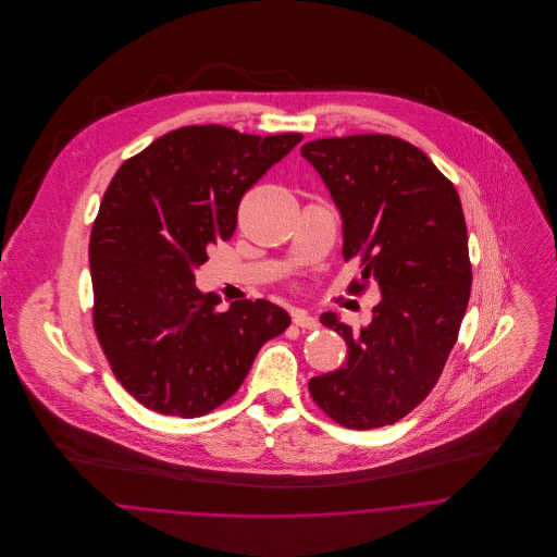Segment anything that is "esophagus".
<instances>
[{
	"mask_svg": "<svg viewBox=\"0 0 557 557\" xmlns=\"http://www.w3.org/2000/svg\"><path fill=\"white\" fill-rule=\"evenodd\" d=\"M292 318H294V323H296L298 327H307V330H318L319 327L318 319L311 318L307 311L296 309V311H292Z\"/></svg>",
	"mask_w": 557,
	"mask_h": 557,
	"instance_id": "1",
	"label": "esophagus"
}]
</instances>
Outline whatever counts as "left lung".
<instances>
[{"instance_id":"8db88e82","label":"left lung","mask_w":557,"mask_h":557,"mask_svg":"<svg viewBox=\"0 0 557 557\" xmlns=\"http://www.w3.org/2000/svg\"><path fill=\"white\" fill-rule=\"evenodd\" d=\"M343 219V257H360L380 305L367 327L336 313L321 323L347 343V362L309 382L319 407L347 429L395 424L437 384L472 292L461 199L416 146L391 135L302 146Z\"/></svg>"}]
</instances>
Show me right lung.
<instances>
[{
  "instance_id": "obj_1",
  "label": "right lung",
  "mask_w": 557,
  "mask_h": 557,
  "mask_svg": "<svg viewBox=\"0 0 557 557\" xmlns=\"http://www.w3.org/2000/svg\"><path fill=\"white\" fill-rule=\"evenodd\" d=\"M302 141L208 124L162 135L113 175L89 238L94 330L120 384L148 409L197 418L236 395L292 318L268 300L221 311L195 287L230 239L242 195Z\"/></svg>"
}]
</instances>
